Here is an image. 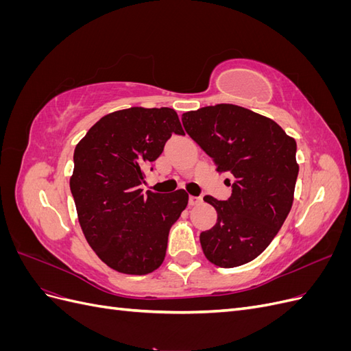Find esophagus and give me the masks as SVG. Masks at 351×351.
Segmentation results:
<instances>
[{"label": "esophagus", "instance_id": "esophagus-1", "mask_svg": "<svg viewBox=\"0 0 351 351\" xmlns=\"http://www.w3.org/2000/svg\"><path fill=\"white\" fill-rule=\"evenodd\" d=\"M202 196H189V205H199V204H202Z\"/></svg>", "mask_w": 351, "mask_h": 351}]
</instances>
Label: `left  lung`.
<instances>
[{"label": "left lung", "instance_id": "left-lung-1", "mask_svg": "<svg viewBox=\"0 0 351 351\" xmlns=\"http://www.w3.org/2000/svg\"><path fill=\"white\" fill-rule=\"evenodd\" d=\"M182 121L217 171L231 174L227 200L204 197L218 218L200 232L202 250L217 267H240L269 246L291 209L295 141L268 117L232 104L184 112Z\"/></svg>", "mask_w": 351, "mask_h": 351}]
</instances>
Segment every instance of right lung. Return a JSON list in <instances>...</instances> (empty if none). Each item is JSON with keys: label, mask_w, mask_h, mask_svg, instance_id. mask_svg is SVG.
I'll use <instances>...</instances> for the list:
<instances>
[{"label": "right lung", "mask_w": 351, "mask_h": 351, "mask_svg": "<svg viewBox=\"0 0 351 351\" xmlns=\"http://www.w3.org/2000/svg\"><path fill=\"white\" fill-rule=\"evenodd\" d=\"M173 133L184 134L173 108L133 107L102 117L74 149L70 190L82 231L99 259L121 274L161 267L169 228L187 206L183 189H141Z\"/></svg>", "instance_id": "1"}]
</instances>
